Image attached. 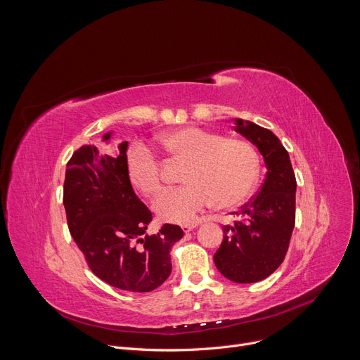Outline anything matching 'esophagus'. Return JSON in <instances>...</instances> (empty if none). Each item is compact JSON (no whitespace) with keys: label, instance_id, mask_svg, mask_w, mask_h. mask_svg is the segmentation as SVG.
<instances>
[{"label":"esophagus","instance_id":"1","mask_svg":"<svg viewBox=\"0 0 360 360\" xmlns=\"http://www.w3.org/2000/svg\"><path fill=\"white\" fill-rule=\"evenodd\" d=\"M196 228V225H193V224H186V225H182V231L184 232H191L192 229H195Z\"/></svg>","mask_w":360,"mask_h":360}]
</instances>
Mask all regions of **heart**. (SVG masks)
<instances>
[{
  "label": "heart",
  "instance_id": "b5f03b06",
  "mask_svg": "<svg viewBox=\"0 0 360 360\" xmlns=\"http://www.w3.org/2000/svg\"><path fill=\"white\" fill-rule=\"evenodd\" d=\"M161 146L172 158L186 161L185 185L167 189L157 200V214L168 222L191 224L211 207L229 208L243 200L259 175V157L255 148L240 139L185 127L165 134ZM127 172L131 184L145 196H155L162 188L161 164L143 145L127 152Z\"/></svg>",
  "mask_w": 360,
  "mask_h": 360
}]
</instances>
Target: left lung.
I'll list each match as a JSON object with an SVG mask.
<instances>
[{
  "label": "left lung",
  "mask_w": 360,
  "mask_h": 360,
  "mask_svg": "<svg viewBox=\"0 0 360 360\" xmlns=\"http://www.w3.org/2000/svg\"><path fill=\"white\" fill-rule=\"evenodd\" d=\"M235 131L262 153L266 175L261 189L224 226V240L214 255L218 271L232 282L253 283L283 262L295 226L296 178L289 153L269 129L235 120Z\"/></svg>",
  "instance_id": "obj_1"
}]
</instances>
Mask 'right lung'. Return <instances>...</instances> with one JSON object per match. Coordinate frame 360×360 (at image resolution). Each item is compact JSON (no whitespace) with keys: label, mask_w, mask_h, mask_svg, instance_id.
Returning a JSON list of instances; mask_svg holds the SVG:
<instances>
[{"label":"right lung","mask_w":360,"mask_h":360,"mask_svg":"<svg viewBox=\"0 0 360 360\" xmlns=\"http://www.w3.org/2000/svg\"><path fill=\"white\" fill-rule=\"evenodd\" d=\"M111 139V132L102 136ZM128 142L117 155L94 145L78 148L67 164L64 207L68 229L89 269L101 281L129 292H150L171 275L169 250L184 236L178 225L165 224L145 235L152 221L127 172Z\"/></svg>","instance_id":"right-lung-1"}]
</instances>
